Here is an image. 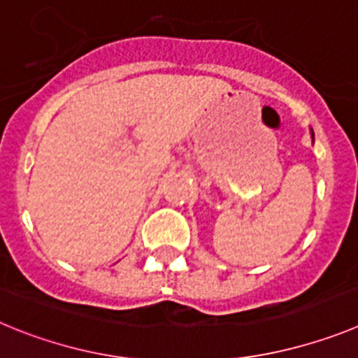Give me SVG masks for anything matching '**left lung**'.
Instances as JSON below:
<instances>
[{
	"mask_svg": "<svg viewBox=\"0 0 358 358\" xmlns=\"http://www.w3.org/2000/svg\"><path fill=\"white\" fill-rule=\"evenodd\" d=\"M312 135H314V134H312Z\"/></svg>",
	"mask_w": 358,
	"mask_h": 358,
	"instance_id": "8db88e82",
	"label": "left lung"
}]
</instances>
